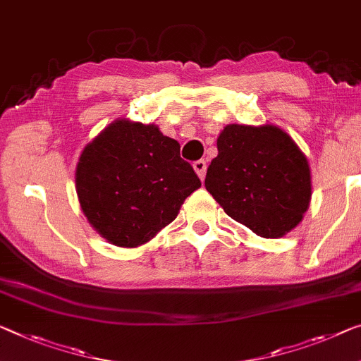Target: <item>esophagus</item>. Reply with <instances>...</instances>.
<instances>
[{
    "label": "esophagus",
    "mask_w": 361,
    "mask_h": 361,
    "mask_svg": "<svg viewBox=\"0 0 361 361\" xmlns=\"http://www.w3.org/2000/svg\"><path fill=\"white\" fill-rule=\"evenodd\" d=\"M193 169H195L200 179H204V174H207V161L204 159H198V161L193 163Z\"/></svg>",
    "instance_id": "1"
}]
</instances>
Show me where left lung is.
<instances>
[{
    "label": "left lung",
    "instance_id": "left-lung-1",
    "mask_svg": "<svg viewBox=\"0 0 361 361\" xmlns=\"http://www.w3.org/2000/svg\"><path fill=\"white\" fill-rule=\"evenodd\" d=\"M204 187L227 216L264 238L297 227L312 200L307 157L273 124L226 126Z\"/></svg>",
    "mask_w": 361,
    "mask_h": 361
}]
</instances>
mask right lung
Returning <instances> with one entry per match:
<instances>
[{"mask_svg":"<svg viewBox=\"0 0 361 361\" xmlns=\"http://www.w3.org/2000/svg\"><path fill=\"white\" fill-rule=\"evenodd\" d=\"M202 187L180 145L158 126L118 119L88 143L75 169L80 208L95 231L118 247L143 245L173 223Z\"/></svg>","mask_w":361,"mask_h":361,"instance_id":"obj_1","label":"right lung"}]
</instances>
